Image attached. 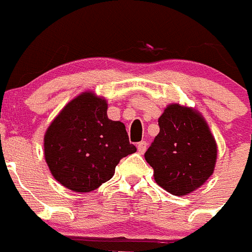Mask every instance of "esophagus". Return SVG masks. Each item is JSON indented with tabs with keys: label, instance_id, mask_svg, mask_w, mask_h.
<instances>
[{
	"label": "esophagus",
	"instance_id": "1",
	"mask_svg": "<svg viewBox=\"0 0 252 252\" xmlns=\"http://www.w3.org/2000/svg\"><path fill=\"white\" fill-rule=\"evenodd\" d=\"M137 150H139V153L143 154V153L147 150V141H140V143H137Z\"/></svg>",
	"mask_w": 252,
	"mask_h": 252
}]
</instances>
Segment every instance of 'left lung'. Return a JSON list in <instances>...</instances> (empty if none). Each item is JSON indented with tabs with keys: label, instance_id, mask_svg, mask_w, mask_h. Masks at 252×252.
Wrapping results in <instances>:
<instances>
[{
	"label": "left lung",
	"instance_id": "1",
	"mask_svg": "<svg viewBox=\"0 0 252 252\" xmlns=\"http://www.w3.org/2000/svg\"><path fill=\"white\" fill-rule=\"evenodd\" d=\"M159 134L145 153L157 184L184 196L213 175L217 144L204 118L192 108L171 104L158 120Z\"/></svg>",
	"mask_w": 252,
	"mask_h": 252
}]
</instances>
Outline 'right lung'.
<instances>
[{
  "label": "right lung",
  "mask_w": 252,
  "mask_h": 252,
  "mask_svg": "<svg viewBox=\"0 0 252 252\" xmlns=\"http://www.w3.org/2000/svg\"><path fill=\"white\" fill-rule=\"evenodd\" d=\"M136 152L125 125L107 116V103L94 93L71 100L44 135V157L64 188L89 192L111 180L124 157Z\"/></svg>",
  "instance_id": "add662e5"
}]
</instances>
